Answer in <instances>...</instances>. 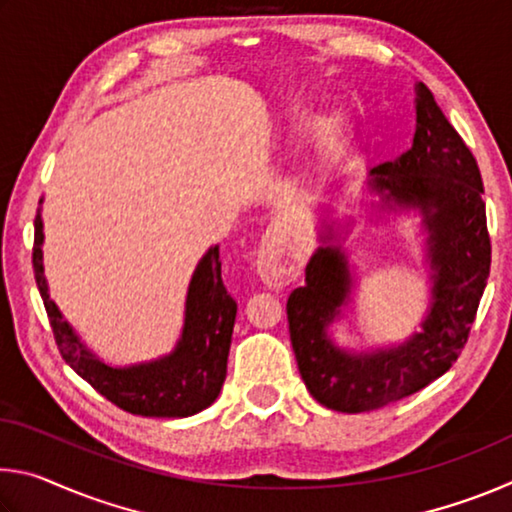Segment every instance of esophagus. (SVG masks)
I'll list each match as a JSON object with an SVG mask.
<instances>
[{"mask_svg":"<svg viewBox=\"0 0 512 512\" xmlns=\"http://www.w3.org/2000/svg\"><path fill=\"white\" fill-rule=\"evenodd\" d=\"M300 259L289 253L287 244H284L282 232L271 230L262 241V248H259L257 264H259V275L264 277L268 287H287L291 280H296L300 273L298 266Z\"/></svg>","mask_w":512,"mask_h":512,"instance_id":"esophagus-1","label":"esophagus"}]
</instances>
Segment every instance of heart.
<instances>
[{"label": "heart", "mask_w": 512, "mask_h": 512, "mask_svg": "<svg viewBox=\"0 0 512 512\" xmlns=\"http://www.w3.org/2000/svg\"><path fill=\"white\" fill-rule=\"evenodd\" d=\"M350 135H352L350 119L345 117L343 112H334V115H329L320 121L314 135L311 173L323 176V173L332 171L336 164L343 160L345 151H348Z\"/></svg>", "instance_id": "1"}]
</instances>
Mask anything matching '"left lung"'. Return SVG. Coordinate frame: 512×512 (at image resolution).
Instances as JSON below:
<instances>
[{"label": "left lung", "instance_id": "left-lung-1", "mask_svg": "<svg viewBox=\"0 0 512 512\" xmlns=\"http://www.w3.org/2000/svg\"><path fill=\"white\" fill-rule=\"evenodd\" d=\"M413 144L370 171L377 212L420 216L429 264V307L420 327L400 343L368 350L339 345L332 327L350 316L357 266L343 248L352 216H320L318 248L305 287L287 302L291 345L314 400L341 413L375 411L418 393L452 368L467 341L490 275V237L483 183L474 155L424 83H415Z\"/></svg>", "mask_w": 512, "mask_h": 512}]
</instances>
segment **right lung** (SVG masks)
I'll return each instance as SVG.
<instances>
[{
	"mask_svg": "<svg viewBox=\"0 0 512 512\" xmlns=\"http://www.w3.org/2000/svg\"><path fill=\"white\" fill-rule=\"evenodd\" d=\"M42 201L45 198H40L33 221L36 225L33 271L63 359L106 400L133 415L189 418L207 409L219 397L228 372L232 327L237 318V302L230 298L221 280L219 246L207 248L194 268L185 298L183 329L173 350L151 361L112 366L81 341V336L49 296L45 264H42V244H45Z\"/></svg>",
	"mask_w": 512,
	"mask_h": 512,
	"instance_id": "add662e5",
	"label": "right lung"
}]
</instances>
